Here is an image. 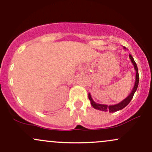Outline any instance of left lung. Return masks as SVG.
I'll return each mask as SVG.
<instances>
[{
	"label": "left lung",
	"mask_w": 152,
	"mask_h": 152,
	"mask_svg": "<svg viewBox=\"0 0 152 152\" xmlns=\"http://www.w3.org/2000/svg\"><path fill=\"white\" fill-rule=\"evenodd\" d=\"M129 58L132 61V63L133 64L134 69L136 71V81H135V83H134V86L133 89H132V92H131L129 95L126 97V99H124L122 102L120 103H118L117 104H115V105H104V104H97V103L94 102V100L92 99L91 96V94L88 93V99H89L90 102H91V106H93L94 109H98V110H101V111H109V112L112 113V112H115V111H119V110H121L122 109H124V107L128 105L129 104V102H131L132 98H133L134 93L137 89L138 85H139V71H138V68L137 66V64L136 62L134 61V58L132 56V55L129 54Z\"/></svg>",
	"instance_id": "8db88e82"
}]
</instances>
